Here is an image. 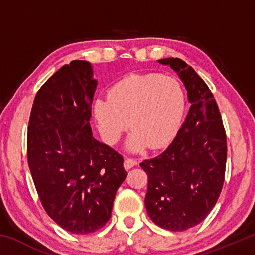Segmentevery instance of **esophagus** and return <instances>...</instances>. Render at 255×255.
Segmentation results:
<instances>
[{
  "instance_id": "obj_1",
  "label": "esophagus",
  "mask_w": 255,
  "mask_h": 255,
  "mask_svg": "<svg viewBox=\"0 0 255 255\" xmlns=\"http://www.w3.org/2000/svg\"><path fill=\"white\" fill-rule=\"evenodd\" d=\"M135 165H137V161L133 158H125V162H124V166L126 170L131 169Z\"/></svg>"
}]
</instances>
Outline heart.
<instances>
[{
	"label": "heart",
	"instance_id": "obj_1",
	"mask_svg": "<svg viewBox=\"0 0 255 255\" xmlns=\"http://www.w3.org/2000/svg\"><path fill=\"white\" fill-rule=\"evenodd\" d=\"M183 108L179 82L158 74L125 77L112 86L109 98L94 103L99 129L108 143L117 141L130 125L127 147L132 152L166 144L178 129Z\"/></svg>",
	"mask_w": 255,
	"mask_h": 255
}]
</instances>
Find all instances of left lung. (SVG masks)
I'll list each match as a JSON object with an SVG mask.
<instances>
[{
	"instance_id": "8db88e82",
	"label": "left lung",
	"mask_w": 255,
	"mask_h": 255,
	"mask_svg": "<svg viewBox=\"0 0 255 255\" xmlns=\"http://www.w3.org/2000/svg\"><path fill=\"white\" fill-rule=\"evenodd\" d=\"M157 62L178 73L191 106L169 147L140 163L148 176L145 206L157 226L182 232L204 221L221 195L226 132L213 93L195 70L180 58Z\"/></svg>"
}]
</instances>
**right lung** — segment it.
<instances>
[{"label":"right lung","mask_w":255,"mask_h":255,"mask_svg":"<svg viewBox=\"0 0 255 255\" xmlns=\"http://www.w3.org/2000/svg\"><path fill=\"white\" fill-rule=\"evenodd\" d=\"M97 84L89 62L60 67L37 92L28 125V164L41 205L74 234L106 225L127 175L122 155L92 136Z\"/></svg>","instance_id":"1"}]
</instances>
